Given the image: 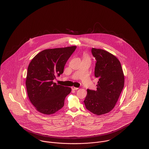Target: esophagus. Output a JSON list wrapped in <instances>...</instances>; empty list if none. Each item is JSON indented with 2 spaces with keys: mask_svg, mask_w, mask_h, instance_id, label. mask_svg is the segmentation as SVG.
Here are the masks:
<instances>
[{
  "mask_svg": "<svg viewBox=\"0 0 149 149\" xmlns=\"http://www.w3.org/2000/svg\"><path fill=\"white\" fill-rule=\"evenodd\" d=\"M71 89L73 90H77L78 89V88H77V87H71Z\"/></svg>",
  "mask_w": 149,
  "mask_h": 149,
  "instance_id": "esophagus-1",
  "label": "esophagus"
}]
</instances>
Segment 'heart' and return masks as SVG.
I'll use <instances>...</instances> for the list:
<instances>
[{
    "mask_svg": "<svg viewBox=\"0 0 149 149\" xmlns=\"http://www.w3.org/2000/svg\"><path fill=\"white\" fill-rule=\"evenodd\" d=\"M83 59H90V58L88 56V55H87L86 54H84L83 55Z\"/></svg>",
    "mask_w": 149,
    "mask_h": 149,
    "instance_id": "obj_1",
    "label": "heart"
}]
</instances>
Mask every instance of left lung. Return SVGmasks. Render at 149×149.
Here are the masks:
<instances>
[{
	"instance_id": "left-lung-1",
	"label": "left lung",
	"mask_w": 149,
	"mask_h": 149,
	"mask_svg": "<svg viewBox=\"0 0 149 149\" xmlns=\"http://www.w3.org/2000/svg\"><path fill=\"white\" fill-rule=\"evenodd\" d=\"M96 60L95 76L99 78L96 91L87 90L84 100L86 108L95 115L107 113L113 109L124 86V75L119 60L111 53L92 48Z\"/></svg>"
}]
</instances>
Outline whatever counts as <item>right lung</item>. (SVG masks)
Wrapping results in <instances>:
<instances>
[{
    "instance_id": "1",
    "label": "right lung",
    "mask_w": 149,
    "mask_h": 149,
    "mask_svg": "<svg viewBox=\"0 0 149 149\" xmlns=\"http://www.w3.org/2000/svg\"><path fill=\"white\" fill-rule=\"evenodd\" d=\"M77 46L49 49L41 51L30 62L25 84L28 97L41 113L52 115L64 105L70 87L54 83L56 76L63 74L65 64Z\"/></svg>"
}]
</instances>
